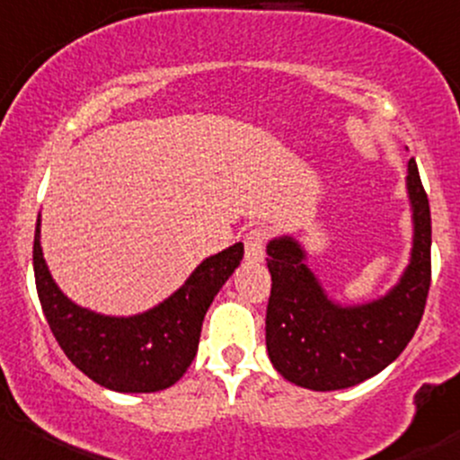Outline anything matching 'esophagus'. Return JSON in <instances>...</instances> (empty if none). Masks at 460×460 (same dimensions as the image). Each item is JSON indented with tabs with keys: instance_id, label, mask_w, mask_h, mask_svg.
<instances>
[{
	"instance_id": "1",
	"label": "esophagus",
	"mask_w": 460,
	"mask_h": 460,
	"mask_svg": "<svg viewBox=\"0 0 460 460\" xmlns=\"http://www.w3.org/2000/svg\"><path fill=\"white\" fill-rule=\"evenodd\" d=\"M268 229L263 226H254V229L246 231L244 246H246V261L259 263L265 257V242H268Z\"/></svg>"
}]
</instances>
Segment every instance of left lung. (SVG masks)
Segmentation results:
<instances>
[{"label":"left lung","mask_w":460,"mask_h":460,"mask_svg":"<svg viewBox=\"0 0 460 460\" xmlns=\"http://www.w3.org/2000/svg\"><path fill=\"white\" fill-rule=\"evenodd\" d=\"M407 173L411 259L379 300L342 306L321 287L296 237L280 235L268 244L272 291L265 345L274 368L291 384L314 392L351 388L394 362L416 334L430 287V209L413 158Z\"/></svg>","instance_id":"1"}]
</instances>
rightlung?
Returning <instances> with one entry per match:
<instances>
[{"label": "right lung", "mask_w": 460, "mask_h": 460, "mask_svg": "<svg viewBox=\"0 0 460 460\" xmlns=\"http://www.w3.org/2000/svg\"><path fill=\"white\" fill-rule=\"evenodd\" d=\"M244 257V244L212 254L158 306L130 317L83 308L55 285L40 246V216L34 235V276L42 313L55 341L81 373L102 388L141 394L167 390L197 356L203 317Z\"/></svg>", "instance_id": "1"}]
</instances>
